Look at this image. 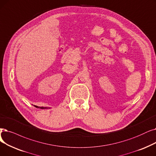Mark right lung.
Masks as SVG:
<instances>
[{
  "instance_id": "add662e5",
  "label": "right lung",
  "mask_w": 156,
  "mask_h": 156,
  "mask_svg": "<svg viewBox=\"0 0 156 156\" xmlns=\"http://www.w3.org/2000/svg\"><path fill=\"white\" fill-rule=\"evenodd\" d=\"M43 108V107H42V108Z\"/></svg>"
}]
</instances>
